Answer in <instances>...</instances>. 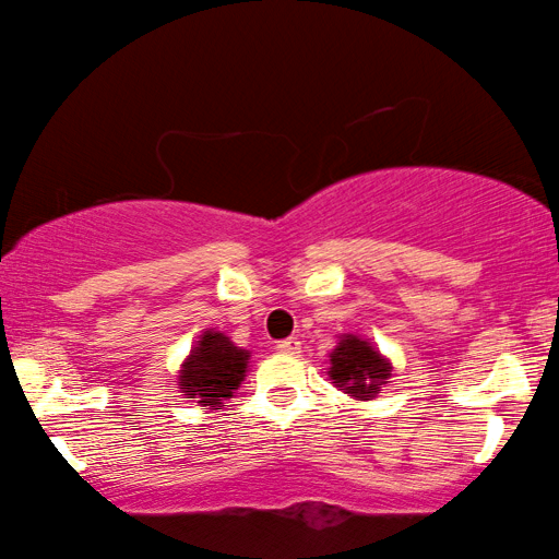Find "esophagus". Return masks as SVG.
<instances>
[{"mask_svg": "<svg viewBox=\"0 0 559 559\" xmlns=\"http://www.w3.org/2000/svg\"><path fill=\"white\" fill-rule=\"evenodd\" d=\"M277 350H280V354H287V356H297V354H300V341H297V338L280 341Z\"/></svg>", "mask_w": 559, "mask_h": 559, "instance_id": "34e87169", "label": "esophagus"}]
</instances>
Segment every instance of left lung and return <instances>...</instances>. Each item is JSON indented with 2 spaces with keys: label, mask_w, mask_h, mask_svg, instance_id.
Returning <instances> with one entry per match:
<instances>
[{
  "label": "left lung",
  "mask_w": 559,
  "mask_h": 559,
  "mask_svg": "<svg viewBox=\"0 0 559 559\" xmlns=\"http://www.w3.org/2000/svg\"><path fill=\"white\" fill-rule=\"evenodd\" d=\"M328 361H331L328 369L331 384L358 402H371L373 396H379L381 386L394 371L392 361L379 348H373L369 338L356 333H341L338 346L331 350Z\"/></svg>",
  "instance_id": "obj_1"
}]
</instances>
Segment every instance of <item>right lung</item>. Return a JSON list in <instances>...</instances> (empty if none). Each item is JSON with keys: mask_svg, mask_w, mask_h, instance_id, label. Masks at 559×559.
Instances as JSON below:
<instances>
[{"mask_svg": "<svg viewBox=\"0 0 559 559\" xmlns=\"http://www.w3.org/2000/svg\"><path fill=\"white\" fill-rule=\"evenodd\" d=\"M249 358V350L236 346L226 333L205 328L190 354L182 358L178 389L198 407L221 409L247 377Z\"/></svg>", "mask_w": 559, "mask_h": 559, "instance_id": "obj_1", "label": "right lung"}]
</instances>
